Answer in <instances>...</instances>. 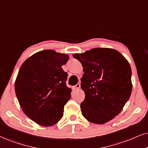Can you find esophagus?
Listing matches in <instances>:
<instances>
[{
    "instance_id": "34e87169",
    "label": "esophagus",
    "mask_w": 148,
    "mask_h": 148,
    "mask_svg": "<svg viewBox=\"0 0 148 148\" xmlns=\"http://www.w3.org/2000/svg\"><path fill=\"white\" fill-rule=\"evenodd\" d=\"M80 87H81V85H80V84H76L75 86L73 87V88L75 90H78V89L80 88Z\"/></svg>"
}]
</instances>
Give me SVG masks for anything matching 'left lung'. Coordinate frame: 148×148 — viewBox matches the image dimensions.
Returning <instances> with one entry per match:
<instances>
[{
  "mask_svg": "<svg viewBox=\"0 0 148 148\" xmlns=\"http://www.w3.org/2000/svg\"><path fill=\"white\" fill-rule=\"evenodd\" d=\"M73 56L83 66L82 115L95 124L110 121L121 112L132 92L128 61L121 53L110 48H95Z\"/></svg>",
  "mask_w": 148,
  "mask_h": 148,
  "instance_id": "1",
  "label": "left lung"
}]
</instances>
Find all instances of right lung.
Instances as JSON below:
<instances>
[{
  "label": "right lung",
  "instance_id": "1",
  "mask_svg": "<svg viewBox=\"0 0 148 148\" xmlns=\"http://www.w3.org/2000/svg\"><path fill=\"white\" fill-rule=\"evenodd\" d=\"M69 55L43 50L27 58L21 65L15 82V92L26 115L42 126H51L63 116L70 99L67 73L62 68Z\"/></svg>",
  "mask_w": 148,
  "mask_h": 148
}]
</instances>
